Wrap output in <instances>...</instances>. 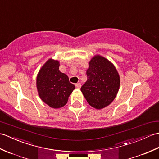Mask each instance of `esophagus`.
Segmentation results:
<instances>
[{
  "instance_id": "esophagus-1",
  "label": "esophagus",
  "mask_w": 159,
  "mask_h": 159,
  "mask_svg": "<svg viewBox=\"0 0 159 159\" xmlns=\"http://www.w3.org/2000/svg\"><path fill=\"white\" fill-rule=\"evenodd\" d=\"M75 86L77 89H80L81 87V84L80 83H76V84H75Z\"/></svg>"
}]
</instances>
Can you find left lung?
Instances as JSON below:
<instances>
[{
    "label": "left lung",
    "mask_w": 159,
    "mask_h": 159,
    "mask_svg": "<svg viewBox=\"0 0 159 159\" xmlns=\"http://www.w3.org/2000/svg\"><path fill=\"white\" fill-rule=\"evenodd\" d=\"M87 80L80 90L88 104L100 110L111 104L120 87L115 66L106 58L96 55L89 62Z\"/></svg>",
    "instance_id": "1"
}]
</instances>
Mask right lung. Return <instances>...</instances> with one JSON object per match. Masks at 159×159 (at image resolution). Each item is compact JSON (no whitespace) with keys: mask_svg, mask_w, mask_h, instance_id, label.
<instances>
[{"mask_svg":"<svg viewBox=\"0 0 159 159\" xmlns=\"http://www.w3.org/2000/svg\"><path fill=\"white\" fill-rule=\"evenodd\" d=\"M60 62L48 60L36 77V87L42 101L51 108H60L67 104L75 86L70 83L68 76L59 70Z\"/></svg>","mask_w":159,"mask_h":159,"instance_id":"add662e5","label":"right lung"}]
</instances>
